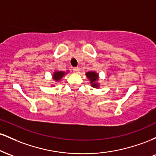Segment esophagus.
<instances>
[{
  "mask_svg": "<svg viewBox=\"0 0 156 156\" xmlns=\"http://www.w3.org/2000/svg\"><path fill=\"white\" fill-rule=\"evenodd\" d=\"M73 71H74V72H76V73L78 72V67H73Z\"/></svg>",
  "mask_w": 156,
  "mask_h": 156,
  "instance_id": "obj_1",
  "label": "esophagus"
}]
</instances>
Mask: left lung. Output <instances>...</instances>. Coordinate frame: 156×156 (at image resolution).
Listing matches in <instances>:
<instances>
[{
    "label": "left lung",
    "mask_w": 156,
    "mask_h": 156,
    "mask_svg": "<svg viewBox=\"0 0 156 156\" xmlns=\"http://www.w3.org/2000/svg\"><path fill=\"white\" fill-rule=\"evenodd\" d=\"M87 78L90 79L91 83H92V87L97 88V87H98V84L95 83V81L98 80V74H96L94 72H89L87 73Z\"/></svg>",
    "instance_id": "left-lung-1"
}]
</instances>
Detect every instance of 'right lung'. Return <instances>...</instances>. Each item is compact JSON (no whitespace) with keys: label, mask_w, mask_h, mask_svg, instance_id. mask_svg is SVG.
<instances>
[{"label":"right lung","mask_w":156,"mask_h":156,"mask_svg":"<svg viewBox=\"0 0 156 156\" xmlns=\"http://www.w3.org/2000/svg\"><path fill=\"white\" fill-rule=\"evenodd\" d=\"M64 72H62V71H58V72L54 73V74H53V79L55 80V81H58V80H59L61 78L64 76Z\"/></svg>","instance_id":"right-lung-1"}]
</instances>
